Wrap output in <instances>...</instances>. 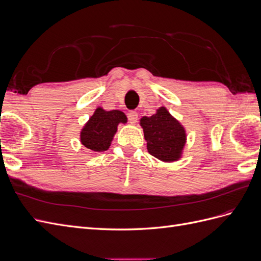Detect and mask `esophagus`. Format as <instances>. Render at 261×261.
Returning <instances> with one entry per match:
<instances>
[{"instance_id":"obj_1","label":"esophagus","mask_w":261,"mask_h":261,"mask_svg":"<svg viewBox=\"0 0 261 261\" xmlns=\"http://www.w3.org/2000/svg\"><path fill=\"white\" fill-rule=\"evenodd\" d=\"M127 117L130 124H135L138 120V113L136 111H130L127 113Z\"/></svg>"}]
</instances>
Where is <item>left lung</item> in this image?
Returning a JSON list of instances; mask_svg holds the SVG:
<instances>
[{"label":"left lung","mask_w":261,"mask_h":261,"mask_svg":"<svg viewBox=\"0 0 261 261\" xmlns=\"http://www.w3.org/2000/svg\"><path fill=\"white\" fill-rule=\"evenodd\" d=\"M148 152L164 162L177 161L186 144L185 128L164 107L152 116L140 118Z\"/></svg>","instance_id":"8db88e82"}]
</instances>
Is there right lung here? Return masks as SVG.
Segmentation results:
<instances>
[{"mask_svg": "<svg viewBox=\"0 0 261 261\" xmlns=\"http://www.w3.org/2000/svg\"><path fill=\"white\" fill-rule=\"evenodd\" d=\"M126 122L127 117L122 111H106L102 108H98L81 132L82 144L92 152L106 151L111 146L117 125Z\"/></svg>", "mask_w": 261, "mask_h": 261, "instance_id": "add662e5", "label": "right lung"}]
</instances>
